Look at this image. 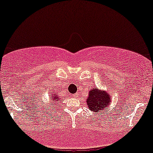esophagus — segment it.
Wrapping results in <instances>:
<instances>
[{
	"label": "esophagus",
	"mask_w": 153,
	"mask_h": 153,
	"mask_svg": "<svg viewBox=\"0 0 153 153\" xmlns=\"http://www.w3.org/2000/svg\"><path fill=\"white\" fill-rule=\"evenodd\" d=\"M73 96H74V97H75V98L78 97V94H75L74 95H73Z\"/></svg>",
	"instance_id": "34e87169"
}]
</instances>
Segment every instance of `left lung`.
I'll use <instances>...</instances> for the list:
<instances>
[{
    "mask_svg": "<svg viewBox=\"0 0 153 153\" xmlns=\"http://www.w3.org/2000/svg\"><path fill=\"white\" fill-rule=\"evenodd\" d=\"M111 96L109 91L101 90L98 88L91 89L88 92V96L86 102L88 108L96 113H101L106 108L110 106Z\"/></svg>",
    "mask_w": 153,
    "mask_h": 153,
    "instance_id": "8db88e82",
    "label": "left lung"
}]
</instances>
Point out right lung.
Returning <instances> with one entry per match:
<instances>
[{
	"mask_svg": "<svg viewBox=\"0 0 153 153\" xmlns=\"http://www.w3.org/2000/svg\"><path fill=\"white\" fill-rule=\"evenodd\" d=\"M49 99H50V102H52V103H49V104H50V105H57V104H59V96H57V94H55V92H52L50 93V96H49Z\"/></svg>",
	"mask_w": 153,
	"mask_h": 153,
	"instance_id": "obj_1",
	"label": "right lung"
}]
</instances>
